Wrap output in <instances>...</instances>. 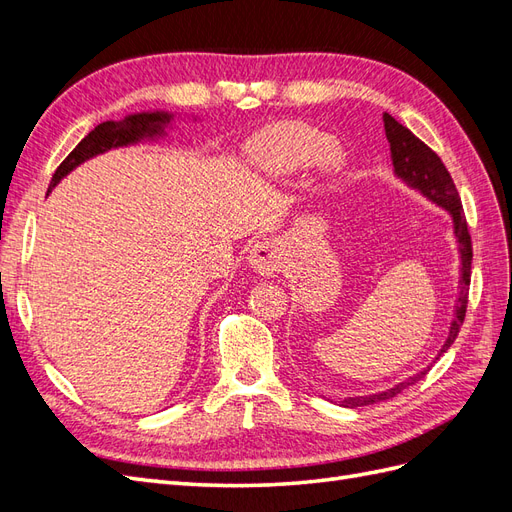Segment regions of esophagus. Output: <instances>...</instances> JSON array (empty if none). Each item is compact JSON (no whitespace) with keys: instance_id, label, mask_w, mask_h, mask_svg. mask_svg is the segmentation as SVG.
Listing matches in <instances>:
<instances>
[{"instance_id":"obj_1","label":"esophagus","mask_w":512,"mask_h":512,"mask_svg":"<svg viewBox=\"0 0 512 512\" xmlns=\"http://www.w3.org/2000/svg\"><path fill=\"white\" fill-rule=\"evenodd\" d=\"M286 262V254H284V245L282 241L277 239H265L252 247L250 252V265L256 273L265 275V277H273L282 271Z\"/></svg>"}]
</instances>
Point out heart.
Returning <instances> with one entry per match:
<instances>
[{"mask_svg": "<svg viewBox=\"0 0 512 512\" xmlns=\"http://www.w3.org/2000/svg\"><path fill=\"white\" fill-rule=\"evenodd\" d=\"M331 149L333 138L309 126L273 128L256 141L260 162L275 173H297L322 160Z\"/></svg>", "mask_w": 512, "mask_h": 512, "instance_id": "b5f03b06", "label": "heart"}]
</instances>
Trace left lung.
Wrapping results in <instances>:
<instances>
[{"mask_svg": "<svg viewBox=\"0 0 512 512\" xmlns=\"http://www.w3.org/2000/svg\"><path fill=\"white\" fill-rule=\"evenodd\" d=\"M384 130H386V138H389V143H391V158H393L397 177L404 179L408 185H412V188L421 190L427 198L433 200V203L440 205L442 209H446L453 215L455 237L459 241V254H461V277H459V299H457V307H455V318L451 324V331H448L446 342H444L442 350L438 352V356H442L448 348L453 346V342L459 335L461 324H463V320H466L470 277H472V237L468 230L466 215H463V205L459 200L455 181H453L451 173L446 170L438 153L431 147H427L421 138H416L406 126H401V123L395 117H391L389 113H384ZM427 371H429V367L418 371L416 376H410L408 380L391 386V389L374 393V395L348 397L342 401V406L344 408H361V406L378 404V401L393 399L395 395L408 389L410 384L425 378Z\"/></svg>", "mask_w": 512, "mask_h": 512, "instance_id": "obj_1", "label": "left lung"}]
</instances>
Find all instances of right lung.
Instances as JSON below:
<instances>
[{
	"instance_id": "1",
	"label": "right lung",
	"mask_w": 512,
	"mask_h": 512,
	"mask_svg": "<svg viewBox=\"0 0 512 512\" xmlns=\"http://www.w3.org/2000/svg\"><path fill=\"white\" fill-rule=\"evenodd\" d=\"M168 119L170 117L166 113H141V115H130L123 121L100 123V126L91 130L83 138V141L68 153V158L57 166L49 190H53L55 185L61 181V177H66L74 166H79L81 162L98 156V153L111 149V147L136 143L145 136L160 134L162 126Z\"/></svg>"
}]
</instances>
